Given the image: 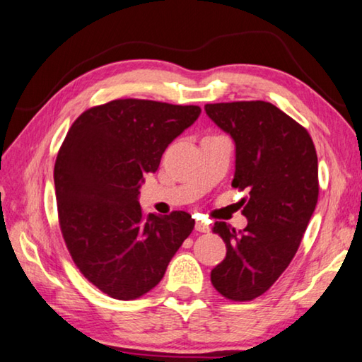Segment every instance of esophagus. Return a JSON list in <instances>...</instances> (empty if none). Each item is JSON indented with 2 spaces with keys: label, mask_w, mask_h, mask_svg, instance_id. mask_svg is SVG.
<instances>
[{
  "label": "esophagus",
  "mask_w": 362,
  "mask_h": 362,
  "mask_svg": "<svg viewBox=\"0 0 362 362\" xmlns=\"http://www.w3.org/2000/svg\"><path fill=\"white\" fill-rule=\"evenodd\" d=\"M195 230H199V233H210V226L204 221H197L195 223Z\"/></svg>",
  "instance_id": "esophagus-1"
}]
</instances>
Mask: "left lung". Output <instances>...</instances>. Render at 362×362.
<instances>
[{"instance_id": "left-lung-1", "label": "left lung", "mask_w": 362, "mask_h": 362, "mask_svg": "<svg viewBox=\"0 0 362 362\" xmlns=\"http://www.w3.org/2000/svg\"><path fill=\"white\" fill-rule=\"evenodd\" d=\"M206 115L235 146L233 186L247 191L235 233L215 223L226 258L211 271L223 297L248 301L263 295L297 253L319 194L317 156L311 136L293 118L264 100L206 104Z\"/></svg>"}]
</instances>
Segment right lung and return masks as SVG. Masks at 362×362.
I'll return each mask as SVG.
<instances>
[{
	"instance_id": "right-lung-1",
	"label": "right lung",
	"mask_w": 362,
	"mask_h": 362,
	"mask_svg": "<svg viewBox=\"0 0 362 362\" xmlns=\"http://www.w3.org/2000/svg\"><path fill=\"white\" fill-rule=\"evenodd\" d=\"M200 112L117 99L83 112L65 136L54 167L64 240L81 274L112 298L134 300L156 287L192 233L186 211L142 215L139 189Z\"/></svg>"
}]
</instances>
